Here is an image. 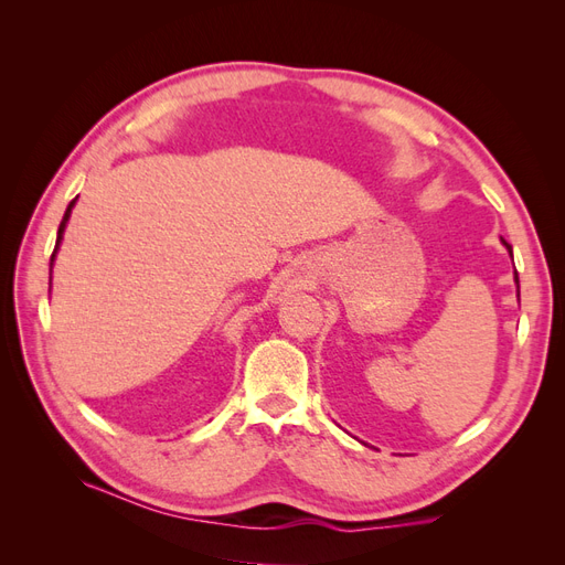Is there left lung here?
I'll return each mask as SVG.
<instances>
[{"label": "left lung", "instance_id": "obj_1", "mask_svg": "<svg viewBox=\"0 0 565 565\" xmlns=\"http://www.w3.org/2000/svg\"><path fill=\"white\" fill-rule=\"evenodd\" d=\"M502 245H504V247H507V249H509V252H511V245H509V243H507V241H504V237H502ZM514 282H516V285H519V273H514Z\"/></svg>", "mask_w": 565, "mask_h": 565}]
</instances>
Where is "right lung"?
<instances>
[{"label": "right lung", "instance_id": "add662e5", "mask_svg": "<svg viewBox=\"0 0 565 565\" xmlns=\"http://www.w3.org/2000/svg\"><path fill=\"white\" fill-rule=\"evenodd\" d=\"M75 202H77V198L67 204V210H65V214H63V221H61V226H58V237H56V247H54V254H51V268H54V262H56V252H58V247H61V241H63V233H65V226H67V218H71V214H73V207H75Z\"/></svg>", "mask_w": 565, "mask_h": 565}]
</instances>
